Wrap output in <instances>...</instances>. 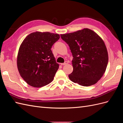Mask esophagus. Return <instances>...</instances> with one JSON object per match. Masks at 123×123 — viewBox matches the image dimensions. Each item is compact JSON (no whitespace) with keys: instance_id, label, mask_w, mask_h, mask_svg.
<instances>
[{"instance_id":"esophagus-1","label":"esophagus","mask_w":123,"mask_h":123,"mask_svg":"<svg viewBox=\"0 0 123 123\" xmlns=\"http://www.w3.org/2000/svg\"><path fill=\"white\" fill-rule=\"evenodd\" d=\"M68 62H66L64 63H62V64H61V65L62 66H64V65H66L67 64H68Z\"/></svg>"}]
</instances>
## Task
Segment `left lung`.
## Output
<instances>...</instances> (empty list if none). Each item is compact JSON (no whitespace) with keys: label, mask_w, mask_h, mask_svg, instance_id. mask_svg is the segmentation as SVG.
<instances>
[{"label":"left lung","mask_w":123,"mask_h":123,"mask_svg":"<svg viewBox=\"0 0 123 123\" xmlns=\"http://www.w3.org/2000/svg\"><path fill=\"white\" fill-rule=\"evenodd\" d=\"M72 54L73 72L70 80L83 86H90L100 79L107 68L108 54L103 39L91 30L85 28L61 34Z\"/></svg>","instance_id":"1"}]
</instances>
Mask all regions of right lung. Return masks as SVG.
I'll return each instance as SVG.
<instances>
[{
	"label": "right lung",
	"mask_w": 123,
	"mask_h": 123,
	"mask_svg": "<svg viewBox=\"0 0 123 123\" xmlns=\"http://www.w3.org/2000/svg\"><path fill=\"white\" fill-rule=\"evenodd\" d=\"M60 36L35 32L23 40L18 51L17 65L21 77L29 85L40 88L50 83L59 68L51 49Z\"/></svg>",
	"instance_id": "1"
}]
</instances>
